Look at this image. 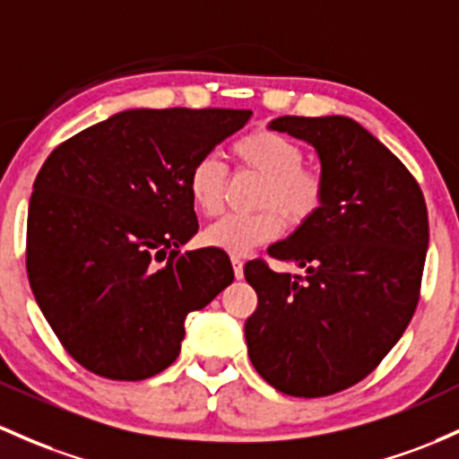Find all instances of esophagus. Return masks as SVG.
I'll list each match as a JSON object with an SVG mask.
<instances>
[{
  "mask_svg": "<svg viewBox=\"0 0 459 459\" xmlns=\"http://www.w3.org/2000/svg\"><path fill=\"white\" fill-rule=\"evenodd\" d=\"M233 270H235V279H244V261L239 256H233Z\"/></svg>",
  "mask_w": 459,
  "mask_h": 459,
  "instance_id": "34e87169",
  "label": "esophagus"
}]
</instances>
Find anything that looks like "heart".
I'll use <instances>...</instances> for the list:
<instances>
[{"label": "heart", "mask_w": 459, "mask_h": 459, "mask_svg": "<svg viewBox=\"0 0 459 459\" xmlns=\"http://www.w3.org/2000/svg\"><path fill=\"white\" fill-rule=\"evenodd\" d=\"M235 160L264 176L259 206L253 215H224L204 230V241L230 256H246L281 233V212L287 224L309 221L325 203V180L316 169L305 168L299 143L274 130H255L230 148ZM226 165L215 154H204L191 165L187 189L191 203L204 215L221 209ZM279 210L278 214L275 211Z\"/></svg>", "instance_id": "heart-1"}]
</instances>
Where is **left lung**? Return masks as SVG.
<instances>
[{
	"label": "left lung",
	"instance_id": "1",
	"mask_svg": "<svg viewBox=\"0 0 459 459\" xmlns=\"http://www.w3.org/2000/svg\"><path fill=\"white\" fill-rule=\"evenodd\" d=\"M268 128L316 150L325 203L268 248L303 274L246 264L259 296L246 344L255 370L279 392L329 396L368 377L414 316L429 244L425 198L405 165L355 119L285 115Z\"/></svg>",
	"mask_w": 459,
	"mask_h": 459
}]
</instances>
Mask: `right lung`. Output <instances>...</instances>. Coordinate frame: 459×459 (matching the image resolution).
<instances>
[{"label":"right lung","instance_id":"add662e5","mask_svg":"<svg viewBox=\"0 0 459 459\" xmlns=\"http://www.w3.org/2000/svg\"><path fill=\"white\" fill-rule=\"evenodd\" d=\"M250 115L130 108L48 156L30 198L25 265L45 320L87 370L159 375L178 357L187 314L233 283L224 250L180 246L198 233L191 165Z\"/></svg>","mask_w":459,"mask_h":459}]
</instances>
